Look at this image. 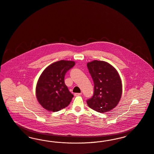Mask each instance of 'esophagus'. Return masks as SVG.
Listing matches in <instances>:
<instances>
[{"label":"esophagus","instance_id":"esophagus-1","mask_svg":"<svg viewBox=\"0 0 154 154\" xmlns=\"http://www.w3.org/2000/svg\"><path fill=\"white\" fill-rule=\"evenodd\" d=\"M81 95H82V93H75L74 94L75 96H81Z\"/></svg>","mask_w":154,"mask_h":154}]
</instances>
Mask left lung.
<instances>
[{"label":"left lung","instance_id":"left-lung-1","mask_svg":"<svg viewBox=\"0 0 154 154\" xmlns=\"http://www.w3.org/2000/svg\"><path fill=\"white\" fill-rule=\"evenodd\" d=\"M87 66L94 82V93L86 101L93 110L104 113L114 108L121 98L122 82L116 70L109 64L94 60Z\"/></svg>","mask_w":154,"mask_h":154}]
</instances>
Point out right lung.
<instances>
[{"label":"right lung","instance_id":"add662e5","mask_svg":"<svg viewBox=\"0 0 154 154\" xmlns=\"http://www.w3.org/2000/svg\"><path fill=\"white\" fill-rule=\"evenodd\" d=\"M75 64L72 61L61 60L49 65L41 74L36 94L39 103L46 109L57 112L70 104L73 95L65 85L64 77Z\"/></svg>","mask_w":154,"mask_h":154}]
</instances>
